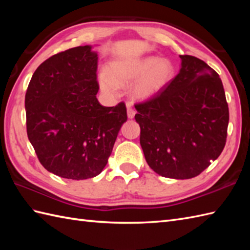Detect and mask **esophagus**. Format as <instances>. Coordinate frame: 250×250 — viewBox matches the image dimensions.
<instances>
[{
  "label": "esophagus",
  "mask_w": 250,
  "mask_h": 250,
  "mask_svg": "<svg viewBox=\"0 0 250 250\" xmlns=\"http://www.w3.org/2000/svg\"><path fill=\"white\" fill-rule=\"evenodd\" d=\"M134 116H135V109L132 108L131 106H129V107H128V117L130 119H132V118H134Z\"/></svg>",
  "instance_id": "esophagus-1"
}]
</instances>
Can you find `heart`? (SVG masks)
<instances>
[{"label": "heart", "instance_id": "obj_1", "mask_svg": "<svg viewBox=\"0 0 250 250\" xmlns=\"http://www.w3.org/2000/svg\"><path fill=\"white\" fill-rule=\"evenodd\" d=\"M174 67L167 60L148 57L133 62H113L107 67V75L100 76L101 87L106 92L115 93L116 86H126L142 78L134 88L136 98L146 99L157 93L171 81Z\"/></svg>", "mask_w": 250, "mask_h": 250}]
</instances>
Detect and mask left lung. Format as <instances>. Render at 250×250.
I'll return each mask as SVG.
<instances>
[{"label": "left lung", "mask_w": 250, "mask_h": 250, "mask_svg": "<svg viewBox=\"0 0 250 250\" xmlns=\"http://www.w3.org/2000/svg\"><path fill=\"white\" fill-rule=\"evenodd\" d=\"M150 98L134 104L146 161L163 177L198 176L220 156L227 142L229 107L215 70L193 56Z\"/></svg>", "instance_id": "1"}]
</instances>
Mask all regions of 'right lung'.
Wrapping results in <instances>:
<instances>
[{
	"label": "right lung",
	"instance_id": "obj_1",
	"mask_svg": "<svg viewBox=\"0 0 250 250\" xmlns=\"http://www.w3.org/2000/svg\"><path fill=\"white\" fill-rule=\"evenodd\" d=\"M98 55L78 46L51 56L36 68L25 93L26 133L47 171L87 179L103 171L128 119L125 102L97 99Z\"/></svg>",
	"mask_w": 250,
	"mask_h": 250
}]
</instances>
